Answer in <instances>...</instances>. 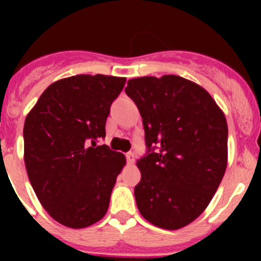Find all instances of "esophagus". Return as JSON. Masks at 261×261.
Returning a JSON list of instances; mask_svg holds the SVG:
<instances>
[{
    "label": "esophagus",
    "instance_id": "esophagus-1",
    "mask_svg": "<svg viewBox=\"0 0 261 261\" xmlns=\"http://www.w3.org/2000/svg\"><path fill=\"white\" fill-rule=\"evenodd\" d=\"M125 158H126V162H128L129 165H132V163L135 162V154H133L132 151H128V153L125 154Z\"/></svg>",
    "mask_w": 261,
    "mask_h": 261
}]
</instances>
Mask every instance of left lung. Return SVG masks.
I'll return each instance as SVG.
<instances>
[{"instance_id": "8db88e82", "label": "left lung", "mask_w": 261, "mask_h": 261, "mask_svg": "<svg viewBox=\"0 0 261 261\" xmlns=\"http://www.w3.org/2000/svg\"><path fill=\"white\" fill-rule=\"evenodd\" d=\"M146 154L135 187L145 220L167 230L195 221L211 202L227 165V123L206 90L179 75L133 78Z\"/></svg>"}]
</instances>
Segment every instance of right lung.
Segmentation results:
<instances>
[{"mask_svg":"<svg viewBox=\"0 0 261 261\" xmlns=\"http://www.w3.org/2000/svg\"><path fill=\"white\" fill-rule=\"evenodd\" d=\"M125 78L80 74L45 89L23 128L24 163L40 204L61 225L82 229L107 213L125 156L98 145Z\"/></svg>","mask_w":261,"mask_h":261,"instance_id":"right-lung-1","label":"right lung"}]
</instances>
